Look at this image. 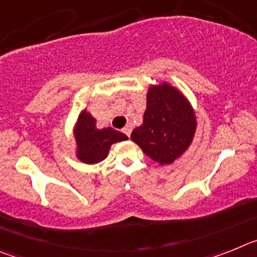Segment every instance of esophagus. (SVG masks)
<instances>
[{
	"label": "esophagus",
	"mask_w": 257,
	"mask_h": 257,
	"mask_svg": "<svg viewBox=\"0 0 257 257\" xmlns=\"http://www.w3.org/2000/svg\"><path fill=\"white\" fill-rule=\"evenodd\" d=\"M123 134L124 135H127V136H130L131 135V131H133V127H131V124H126V126L123 127Z\"/></svg>",
	"instance_id": "obj_1"
}]
</instances>
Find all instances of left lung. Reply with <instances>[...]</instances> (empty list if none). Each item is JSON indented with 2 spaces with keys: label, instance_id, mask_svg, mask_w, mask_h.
Instances as JSON below:
<instances>
[{
  "label": "left lung",
  "instance_id": "8db88e82",
  "mask_svg": "<svg viewBox=\"0 0 257 257\" xmlns=\"http://www.w3.org/2000/svg\"><path fill=\"white\" fill-rule=\"evenodd\" d=\"M196 131V115L188 100L167 83L152 86L143 124L131 139L161 165L174 162L187 151Z\"/></svg>",
  "mask_w": 257,
  "mask_h": 257
}]
</instances>
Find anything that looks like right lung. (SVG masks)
Segmentation results:
<instances>
[{
    "mask_svg": "<svg viewBox=\"0 0 257 257\" xmlns=\"http://www.w3.org/2000/svg\"><path fill=\"white\" fill-rule=\"evenodd\" d=\"M77 156L85 163H97L105 160L110 145L127 140V136L112 127H104L97 130L95 119L83 110L79 114L76 130Z\"/></svg>",
    "mask_w": 257,
    "mask_h": 257,
    "instance_id": "obj_1",
    "label": "right lung"
}]
</instances>
